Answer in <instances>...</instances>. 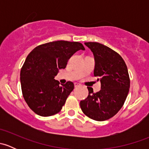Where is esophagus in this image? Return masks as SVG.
<instances>
[{"mask_svg":"<svg viewBox=\"0 0 149 149\" xmlns=\"http://www.w3.org/2000/svg\"><path fill=\"white\" fill-rule=\"evenodd\" d=\"M79 86H80V84H78V83H74V86L76 87H76H79Z\"/></svg>","mask_w":149,"mask_h":149,"instance_id":"esophagus-1","label":"esophagus"}]
</instances>
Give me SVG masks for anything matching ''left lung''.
Returning a JSON list of instances; mask_svg holds the SVG:
<instances>
[{"label": "left lung", "instance_id": "left-lung-1", "mask_svg": "<svg viewBox=\"0 0 149 149\" xmlns=\"http://www.w3.org/2000/svg\"><path fill=\"white\" fill-rule=\"evenodd\" d=\"M93 52L95 61L94 75L101 82V90L80 102L82 112L91 119L104 121L116 115L124 104L130 88L127 68L115 51L98 42H85Z\"/></svg>", "mask_w": 149, "mask_h": 149}]
</instances>
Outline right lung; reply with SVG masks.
I'll return each mask as SVG.
<instances>
[{"mask_svg":"<svg viewBox=\"0 0 149 149\" xmlns=\"http://www.w3.org/2000/svg\"><path fill=\"white\" fill-rule=\"evenodd\" d=\"M80 49H85L81 43L60 40L36 47L28 55L21 69V86L24 99L37 115L52 116L61 110L74 84L60 86L54 78Z\"/></svg>","mask_w":149,"mask_h":149,"instance_id":"right-lung-1","label":"right lung"}]
</instances>
